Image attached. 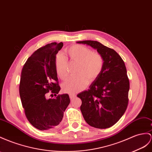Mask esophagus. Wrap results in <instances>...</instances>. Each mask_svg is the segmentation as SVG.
Returning <instances> with one entry per match:
<instances>
[{"label":"esophagus","instance_id":"1","mask_svg":"<svg viewBox=\"0 0 152 152\" xmlns=\"http://www.w3.org/2000/svg\"><path fill=\"white\" fill-rule=\"evenodd\" d=\"M69 97H70V98H71V99H72L75 98L76 95H75V94H69Z\"/></svg>","mask_w":152,"mask_h":152}]
</instances>
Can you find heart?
Returning <instances> with one entry per match:
<instances>
[{"label": "heart", "instance_id": "heart-1", "mask_svg": "<svg viewBox=\"0 0 152 152\" xmlns=\"http://www.w3.org/2000/svg\"><path fill=\"white\" fill-rule=\"evenodd\" d=\"M67 53L71 61L78 63L77 76L70 77L62 85L64 92L74 94L82 91L90 82L98 78L104 65L103 56L99 53L82 45H73L67 49ZM68 61L63 54H58L55 59V69L57 75L62 80L68 76Z\"/></svg>", "mask_w": 152, "mask_h": 152}]
</instances>
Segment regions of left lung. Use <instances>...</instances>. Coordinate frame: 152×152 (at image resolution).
Segmentation results:
<instances>
[{
    "instance_id": "1",
    "label": "left lung",
    "mask_w": 152,
    "mask_h": 152,
    "mask_svg": "<svg viewBox=\"0 0 152 152\" xmlns=\"http://www.w3.org/2000/svg\"><path fill=\"white\" fill-rule=\"evenodd\" d=\"M97 49L104 60L103 71L89 87L77 95L80 110L89 125L104 129L113 126L125 112L130 82L124 62L115 50L93 40L77 42Z\"/></svg>"
}]
</instances>
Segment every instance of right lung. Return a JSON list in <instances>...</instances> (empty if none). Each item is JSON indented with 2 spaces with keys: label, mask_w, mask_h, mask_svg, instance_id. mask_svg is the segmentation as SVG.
Returning <instances> with one entry per match:
<instances>
[{
  "label": "right lung",
  "mask_w": 152,
  "mask_h": 152,
  "mask_svg": "<svg viewBox=\"0 0 152 152\" xmlns=\"http://www.w3.org/2000/svg\"><path fill=\"white\" fill-rule=\"evenodd\" d=\"M63 45L62 42H53L39 48L28 58L22 70L19 85L22 104L26 118L38 130H51L59 126L70 103L67 94L57 96L60 87L55 59ZM49 92L56 98L46 99Z\"/></svg>",
  "instance_id": "obj_1"
}]
</instances>
